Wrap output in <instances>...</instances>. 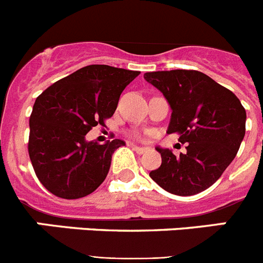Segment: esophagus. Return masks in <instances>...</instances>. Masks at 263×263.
<instances>
[{
  "mask_svg": "<svg viewBox=\"0 0 263 263\" xmlns=\"http://www.w3.org/2000/svg\"><path fill=\"white\" fill-rule=\"evenodd\" d=\"M133 150L137 153V154H145V153H147L150 148H148V147H141V146H134Z\"/></svg>",
  "mask_w": 263,
  "mask_h": 263,
  "instance_id": "34e87169",
  "label": "esophagus"
}]
</instances>
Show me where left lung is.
<instances>
[{
  "mask_svg": "<svg viewBox=\"0 0 263 263\" xmlns=\"http://www.w3.org/2000/svg\"><path fill=\"white\" fill-rule=\"evenodd\" d=\"M173 110L167 133L188 143L179 157L157 147L162 164L150 178L167 192L191 196L210 188L236 157L245 136L246 111L236 95L199 71L146 72Z\"/></svg>",
  "mask_w": 263,
  "mask_h": 263,
  "instance_id": "obj_1",
  "label": "left lung"
}]
</instances>
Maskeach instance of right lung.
Masks as SVG:
<instances>
[{"instance_id": "add662e5", "label": "right lung", "mask_w": 263, "mask_h": 263, "mask_svg": "<svg viewBox=\"0 0 263 263\" xmlns=\"http://www.w3.org/2000/svg\"><path fill=\"white\" fill-rule=\"evenodd\" d=\"M138 71L92 64L53 83L36 97L30 116L29 155L41 183L62 199L84 197L105 180L121 139L87 141L117 108Z\"/></svg>"}]
</instances>
